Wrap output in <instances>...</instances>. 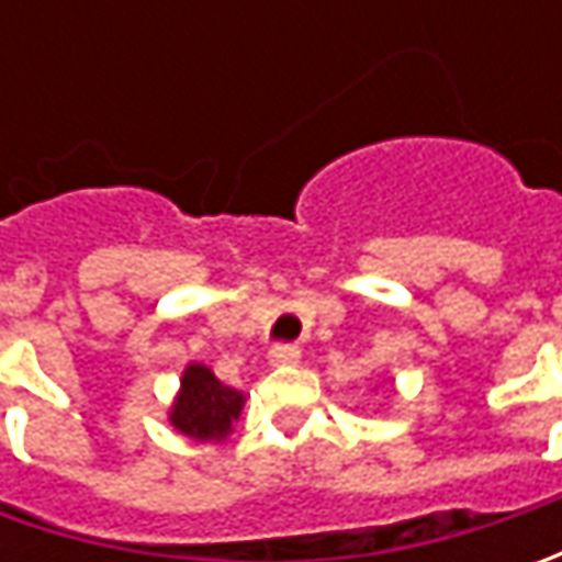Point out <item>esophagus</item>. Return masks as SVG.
Returning a JSON list of instances; mask_svg holds the SVG:
<instances>
[{
	"instance_id": "1",
	"label": "esophagus",
	"mask_w": 562,
	"mask_h": 562,
	"mask_svg": "<svg viewBox=\"0 0 562 562\" xmlns=\"http://www.w3.org/2000/svg\"><path fill=\"white\" fill-rule=\"evenodd\" d=\"M271 366H293L300 362V347L296 344H274L269 350Z\"/></svg>"
}]
</instances>
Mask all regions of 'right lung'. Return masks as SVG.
Segmentation results:
<instances>
[{
  "instance_id": "right-lung-1",
  "label": "right lung",
  "mask_w": 562,
  "mask_h": 562,
  "mask_svg": "<svg viewBox=\"0 0 562 562\" xmlns=\"http://www.w3.org/2000/svg\"><path fill=\"white\" fill-rule=\"evenodd\" d=\"M244 394L222 384L205 366H187L181 394L171 406V425L196 441H222L240 416Z\"/></svg>"
}]
</instances>
